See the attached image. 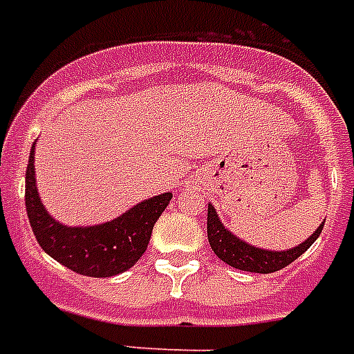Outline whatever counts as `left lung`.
I'll list each match as a JSON object with an SVG mask.
<instances>
[{"label":"left lung","mask_w":354,"mask_h":354,"mask_svg":"<svg viewBox=\"0 0 354 354\" xmlns=\"http://www.w3.org/2000/svg\"><path fill=\"white\" fill-rule=\"evenodd\" d=\"M324 230V224L308 236L307 241L301 242L299 246L286 250V252H270V250H261V248L250 246L248 242L241 241L239 236L227 232L222 226L221 218L216 215L213 205H207V239L216 253V257L222 259L224 263L233 266V268L244 270V272H257V274H272L277 270L285 268L292 261H296L299 255L307 252L313 246Z\"/></svg>","instance_id":"8db88e82"}]
</instances>
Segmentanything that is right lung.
Instances as JSON below:
<instances>
[{
    "label": "right lung",
    "mask_w": 354,
    "mask_h": 354,
    "mask_svg": "<svg viewBox=\"0 0 354 354\" xmlns=\"http://www.w3.org/2000/svg\"><path fill=\"white\" fill-rule=\"evenodd\" d=\"M172 193H163L133 205L115 221L99 226L68 227L46 211L35 180V145L25 172V207L41 250L69 270L90 277H112L138 263L149 246L156 221Z\"/></svg>",
    "instance_id": "1"
}]
</instances>
